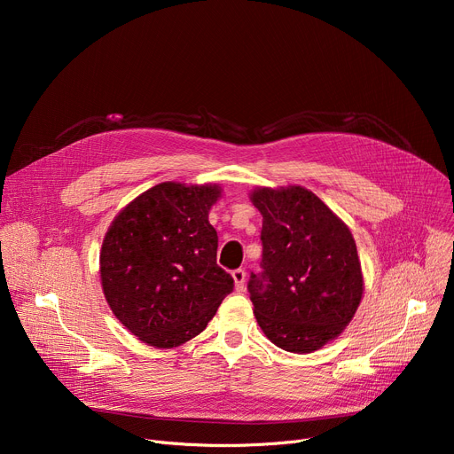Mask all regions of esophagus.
Instances as JSON below:
<instances>
[{"mask_svg": "<svg viewBox=\"0 0 454 454\" xmlns=\"http://www.w3.org/2000/svg\"><path fill=\"white\" fill-rule=\"evenodd\" d=\"M233 281H235V289L237 291H243L245 289V281H247V272L243 269H237L231 272Z\"/></svg>", "mask_w": 454, "mask_h": 454, "instance_id": "obj_1", "label": "esophagus"}]
</instances>
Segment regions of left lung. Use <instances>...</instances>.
<instances>
[{"label": "left lung", "instance_id": "8db88e82", "mask_svg": "<svg viewBox=\"0 0 454 454\" xmlns=\"http://www.w3.org/2000/svg\"><path fill=\"white\" fill-rule=\"evenodd\" d=\"M250 199L263 215V270L248 281L255 320L278 348L311 353L339 337L361 303L353 235L305 187H257Z\"/></svg>", "mask_w": 454, "mask_h": 454}]
</instances>
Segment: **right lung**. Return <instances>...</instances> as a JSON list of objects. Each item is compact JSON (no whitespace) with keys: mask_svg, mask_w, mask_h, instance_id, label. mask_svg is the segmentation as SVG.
Masks as SVG:
<instances>
[{"mask_svg":"<svg viewBox=\"0 0 454 454\" xmlns=\"http://www.w3.org/2000/svg\"><path fill=\"white\" fill-rule=\"evenodd\" d=\"M219 185L163 182L112 221L101 248V283L115 318L154 348H176L202 333L233 278L217 265L209 224Z\"/></svg>","mask_w":454,"mask_h":454,"instance_id":"obj_1","label":"right lung"}]
</instances>
